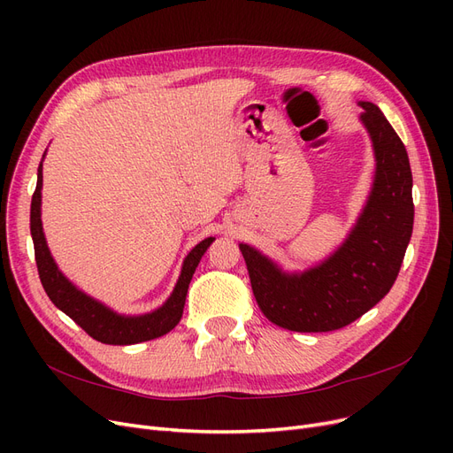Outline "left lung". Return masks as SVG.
Here are the masks:
<instances>
[{
  "label": "left lung",
  "instance_id": "1",
  "mask_svg": "<svg viewBox=\"0 0 453 453\" xmlns=\"http://www.w3.org/2000/svg\"><path fill=\"white\" fill-rule=\"evenodd\" d=\"M359 107L372 142L374 177L346 240L303 272H287L240 243L258 308L289 331L326 333L359 319L389 293L412 238V170L404 143L378 105L359 102Z\"/></svg>",
  "mask_w": 453,
  "mask_h": 453
}]
</instances>
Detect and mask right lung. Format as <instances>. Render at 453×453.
<instances>
[{"mask_svg": "<svg viewBox=\"0 0 453 453\" xmlns=\"http://www.w3.org/2000/svg\"><path fill=\"white\" fill-rule=\"evenodd\" d=\"M43 158H41V164L37 168V185H35V193L32 196L30 232L34 240L39 280L43 283V289L52 300V304L58 310H62L65 315H70V318L83 328L87 334H90L94 340L102 342V344L130 346V344H140V342L153 340L170 333L181 319L188 283L193 280V273L200 263V258L205 251H208V248L213 243L215 238H205L188 251V255L183 260L181 273L180 278H177L173 291L160 308L142 315L119 313L109 306H105L104 303H100V300L92 298L85 291H81L77 285H73L64 276L58 265L54 263L47 245L43 223H41Z\"/></svg>", "mask_w": 453, "mask_h": 453, "instance_id": "1", "label": "right lung"}]
</instances>
